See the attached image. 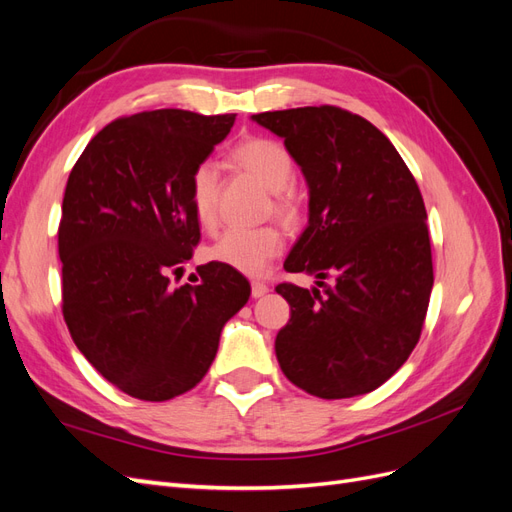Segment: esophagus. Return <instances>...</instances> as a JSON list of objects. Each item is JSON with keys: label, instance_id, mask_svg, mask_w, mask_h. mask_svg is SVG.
<instances>
[{"label": "esophagus", "instance_id": "1", "mask_svg": "<svg viewBox=\"0 0 512 512\" xmlns=\"http://www.w3.org/2000/svg\"><path fill=\"white\" fill-rule=\"evenodd\" d=\"M269 292V286L262 284V282H252V297L258 299V297H265V294Z\"/></svg>", "mask_w": 512, "mask_h": 512}]
</instances>
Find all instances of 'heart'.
I'll list each match as a JSON object with an SVG mask.
<instances>
[{"instance_id": "heart-1", "label": "heart", "mask_w": 512, "mask_h": 512, "mask_svg": "<svg viewBox=\"0 0 512 512\" xmlns=\"http://www.w3.org/2000/svg\"><path fill=\"white\" fill-rule=\"evenodd\" d=\"M235 162L250 173L262 188L273 194V213L284 224L294 226L301 220V203L297 194L290 190L294 181V162L288 149L271 138H252L241 143L235 153ZM190 198L194 218L203 228H213L218 222V198L220 177L218 168L211 162H200L190 181ZM284 239L275 226L260 228H230L215 241L207 258L220 262L245 275H262L273 258L282 254Z\"/></svg>"}]
</instances>
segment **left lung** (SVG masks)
Returning a JSON list of instances; mask_svg holds the SVG:
<instances>
[{"label": "left lung", "mask_w": 512, "mask_h": 512, "mask_svg": "<svg viewBox=\"0 0 512 512\" xmlns=\"http://www.w3.org/2000/svg\"><path fill=\"white\" fill-rule=\"evenodd\" d=\"M284 138L309 188V220L280 284L290 320L275 337L284 376L309 395L376 391L412 354L433 288L427 211L393 143L337 106L252 115Z\"/></svg>", "instance_id": "8db88e82"}]
</instances>
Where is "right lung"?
Segmentation results:
<instances>
[{"label": "right lung", "instance_id": "right-lung-1", "mask_svg": "<svg viewBox=\"0 0 512 512\" xmlns=\"http://www.w3.org/2000/svg\"><path fill=\"white\" fill-rule=\"evenodd\" d=\"M235 115L181 108L115 119L68 177L59 222L61 301L76 348L119 391L173 399L205 378L250 282L220 262L173 286L200 239L194 168Z\"/></svg>", "mask_w": 512, "mask_h": 512}]
</instances>
